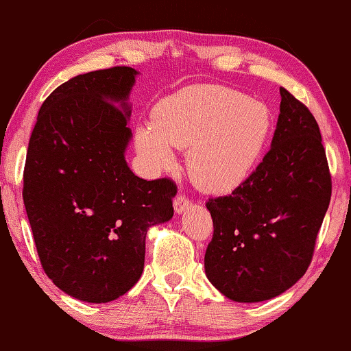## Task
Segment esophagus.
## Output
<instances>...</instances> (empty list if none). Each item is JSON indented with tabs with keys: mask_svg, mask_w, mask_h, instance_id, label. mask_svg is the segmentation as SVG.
Segmentation results:
<instances>
[{
	"mask_svg": "<svg viewBox=\"0 0 351 351\" xmlns=\"http://www.w3.org/2000/svg\"><path fill=\"white\" fill-rule=\"evenodd\" d=\"M173 206L176 213H184V211H187L192 206V202L186 195H176L173 200Z\"/></svg>",
	"mask_w": 351,
	"mask_h": 351,
	"instance_id": "1",
	"label": "esophagus"
}]
</instances>
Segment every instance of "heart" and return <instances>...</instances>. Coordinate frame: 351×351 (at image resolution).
I'll list each match as a JSON object with an SVG mask.
<instances>
[{
    "instance_id": "1",
    "label": "heart",
    "mask_w": 351,
    "mask_h": 351,
    "mask_svg": "<svg viewBox=\"0 0 351 351\" xmlns=\"http://www.w3.org/2000/svg\"><path fill=\"white\" fill-rule=\"evenodd\" d=\"M269 106L224 86H195L167 98L157 122L136 130V149L154 171L176 164L175 147L187 149L191 176L202 189L226 194L259 165L272 136Z\"/></svg>"
}]
</instances>
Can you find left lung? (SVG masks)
Returning <instances> with one entry per match:
<instances>
[{"label":"left lung","instance_id":"obj_1","mask_svg":"<svg viewBox=\"0 0 351 351\" xmlns=\"http://www.w3.org/2000/svg\"><path fill=\"white\" fill-rule=\"evenodd\" d=\"M272 147L230 195L206 202L213 239L205 253L211 285L235 302H263L307 272L330 200L322 133L308 108L280 87Z\"/></svg>","mask_w":351,"mask_h":351}]
</instances>
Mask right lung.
I'll return each instance as SVG.
<instances>
[{
  "mask_svg": "<svg viewBox=\"0 0 351 351\" xmlns=\"http://www.w3.org/2000/svg\"><path fill=\"white\" fill-rule=\"evenodd\" d=\"M136 70L90 71L58 86L38 112L23 204L44 272L84 302H111L140 280L146 234L173 216L176 184L128 169V95Z\"/></svg>",
  "mask_w": 351,
  "mask_h": 351,
  "instance_id": "obj_1",
  "label": "right lung"
}]
</instances>
